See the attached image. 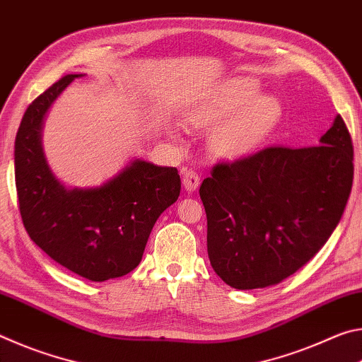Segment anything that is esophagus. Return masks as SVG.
Returning <instances> with one entry per match:
<instances>
[{
  "mask_svg": "<svg viewBox=\"0 0 362 362\" xmlns=\"http://www.w3.org/2000/svg\"><path fill=\"white\" fill-rule=\"evenodd\" d=\"M182 183L188 193H193L199 187V175L192 169H185L182 173Z\"/></svg>",
  "mask_w": 362,
  "mask_h": 362,
  "instance_id": "esophagus-1",
  "label": "esophagus"
}]
</instances>
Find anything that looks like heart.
<instances>
[{"label":"heart","mask_w":362,"mask_h":362,"mask_svg":"<svg viewBox=\"0 0 362 362\" xmlns=\"http://www.w3.org/2000/svg\"><path fill=\"white\" fill-rule=\"evenodd\" d=\"M255 79L238 78L225 83L209 102L193 110L189 122L209 129L228 119L214 136V148L226 159L252 155L281 119V103L273 95L259 94Z\"/></svg>","instance_id":"1"}]
</instances>
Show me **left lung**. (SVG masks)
Instances as JSON below:
<instances>
[{
    "mask_svg": "<svg viewBox=\"0 0 362 362\" xmlns=\"http://www.w3.org/2000/svg\"><path fill=\"white\" fill-rule=\"evenodd\" d=\"M317 146H268L222 163L201 183L211 265L235 289L279 284L339 225L353 185V142L340 115Z\"/></svg>",
    "mask_w": 362,
    "mask_h": 362,
    "instance_id": "1",
    "label": "left lung"
}]
</instances>
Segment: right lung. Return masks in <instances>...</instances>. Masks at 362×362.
<instances>
[{
    "mask_svg": "<svg viewBox=\"0 0 362 362\" xmlns=\"http://www.w3.org/2000/svg\"><path fill=\"white\" fill-rule=\"evenodd\" d=\"M81 76H64L30 103L16 136V188L36 246L70 272L102 283L139 265L153 225L179 198L180 175L175 168L132 159L99 187H65L49 168L41 134L49 108Z\"/></svg>",
    "mask_w": 362,
    "mask_h": 362,
    "instance_id": "right-lung-1",
    "label": "right lung"
}]
</instances>
